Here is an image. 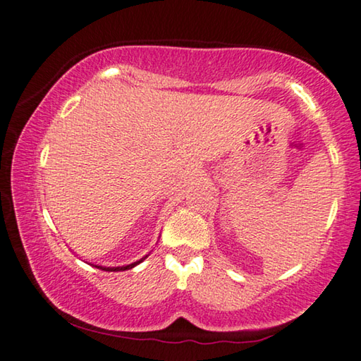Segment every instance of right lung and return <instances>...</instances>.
<instances>
[{
	"mask_svg": "<svg viewBox=\"0 0 361 361\" xmlns=\"http://www.w3.org/2000/svg\"><path fill=\"white\" fill-rule=\"evenodd\" d=\"M140 262H143V259H142V260H138V262H133V264H130V265H125V267H114V269H111V267H97V269H102V270H106V271H120V270H128V269H133L135 265H138Z\"/></svg>",
	"mask_w": 361,
	"mask_h": 361,
	"instance_id": "1",
	"label": "right lung"
}]
</instances>
